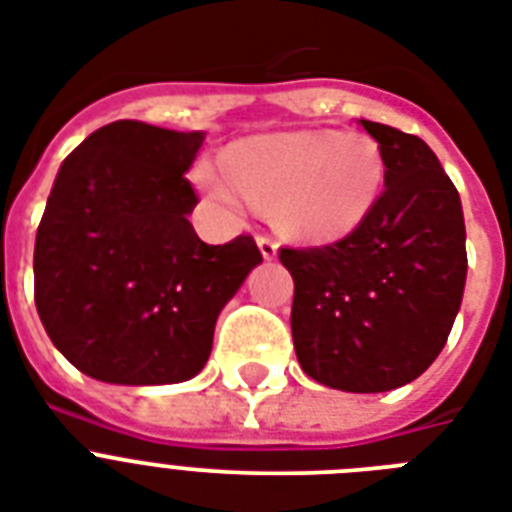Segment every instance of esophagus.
Masks as SVG:
<instances>
[{"mask_svg": "<svg viewBox=\"0 0 512 512\" xmlns=\"http://www.w3.org/2000/svg\"><path fill=\"white\" fill-rule=\"evenodd\" d=\"M257 247H260L265 260H273L276 252H279V244H276V239H271L268 233H257Z\"/></svg>", "mask_w": 512, "mask_h": 512, "instance_id": "esophagus-1", "label": "esophagus"}]
</instances>
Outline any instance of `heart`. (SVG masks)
I'll return each mask as SVG.
<instances>
[{
  "label": "heart",
  "instance_id": "heart-1",
  "mask_svg": "<svg viewBox=\"0 0 512 512\" xmlns=\"http://www.w3.org/2000/svg\"><path fill=\"white\" fill-rule=\"evenodd\" d=\"M209 193L231 209L276 204V223L300 239H340L364 223L385 188L380 146L361 132H276L225 156Z\"/></svg>",
  "mask_w": 512,
  "mask_h": 512
}]
</instances>
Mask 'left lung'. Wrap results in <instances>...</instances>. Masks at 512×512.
<instances>
[{
  "instance_id": "obj_1",
  "label": "left lung",
  "mask_w": 512,
  "mask_h": 512,
  "mask_svg": "<svg viewBox=\"0 0 512 512\" xmlns=\"http://www.w3.org/2000/svg\"><path fill=\"white\" fill-rule=\"evenodd\" d=\"M364 127L385 191L364 223L321 247H281L295 279L292 340L303 372L348 393H382L428 369L460 311L468 252L460 193L417 135Z\"/></svg>"
}]
</instances>
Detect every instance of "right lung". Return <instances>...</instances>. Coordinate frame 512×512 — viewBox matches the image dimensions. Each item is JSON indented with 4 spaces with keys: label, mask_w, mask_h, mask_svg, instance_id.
<instances>
[{
    "label": "right lung",
    "mask_w": 512,
    "mask_h": 512,
    "mask_svg": "<svg viewBox=\"0 0 512 512\" xmlns=\"http://www.w3.org/2000/svg\"><path fill=\"white\" fill-rule=\"evenodd\" d=\"M204 132L111 122L66 156L34 247L52 345L95 380L164 385L207 364L217 313L263 255L249 233L204 244L188 167Z\"/></svg>",
    "instance_id": "right-lung-1"
}]
</instances>
